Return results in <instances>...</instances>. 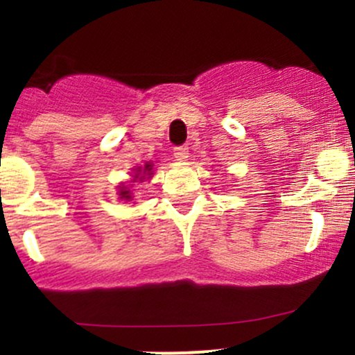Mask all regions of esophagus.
Instances as JSON below:
<instances>
[{"label":"esophagus","instance_id":"obj_1","mask_svg":"<svg viewBox=\"0 0 355 355\" xmlns=\"http://www.w3.org/2000/svg\"><path fill=\"white\" fill-rule=\"evenodd\" d=\"M173 156L178 161H185L189 157V148L187 146H178V148L173 149Z\"/></svg>","mask_w":355,"mask_h":355}]
</instances>
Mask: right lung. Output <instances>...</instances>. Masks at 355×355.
<instances>
[{
    "label": "right lung",
    "mask_w": 355,
    "mask_h": 355,
    "mask_svg": "<svg viewBox=\"0 0 355 355\" xmlns=\"http://www.w3.org/2000/svg\"><path fill=\"white\" fill-rule=\"evenodd\" d=\"M151 170H153V164L151 163H146L144 164V168L142 166H137V168H134V173L135 175H132V177H134V180L132 182H144V178L146 177H151ZM118 194H120V198L121 199H125V200H128L132 198L130 196V189L127 187V185H120V191H118Z\"/></svg>",
    "instance_id": "add662e5"
}]
</instances>
